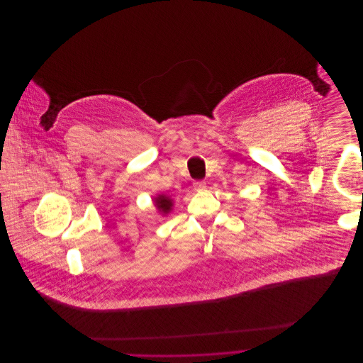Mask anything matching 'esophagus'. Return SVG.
I'll list each match as a JSON object with an SVG mask.
<instances>
[{"label":"esophagus","mask_w":363,"mask_h":363,"mask_svg":"<svg viewBox=\"0 0 363 363\" xmlns=\"http://www.w3.org/2000/svg\"><path fill=\"white\" fill-rule=\"evenodd\" d=\"M206 187H207L206 182H194V189H196L197 191H201V190H204Z\"/></svg>","instance_id":"esophagus-1"}]
</instances>
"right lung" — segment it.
<instances>
[{"label": "right lung", "instance_id": "right-lung-1", "mask_svg": "<svg viewBox=\"0 0 363 363\" xmlns=\"http://www.w3.org/2000/svg\"><path fill=\"white\" fill-rule=\"evenodd\" d=\"M154 203H155V207L159 209V212L163 215L169 213L173 207V201L166 196H157L154 199Z\"/></svg>", "mask_w": 363, "mask_h": 363}]
</instances>
